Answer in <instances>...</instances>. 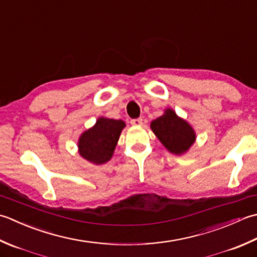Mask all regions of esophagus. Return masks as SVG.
<instances>
[{"label":"esophagus","instance_id":"1","mask_svg":"<svg viewBox=\"0 0 257 257\" xmlns=\"http://www.w3.org/2000/svg\"><path fill=\"white\" fill-rule=\"evenodd\" d=\"M133 125H142L143 124V119L142 118H136V119H132L130 121Z\"/></svg>","mask_w":257,"mask_h":257}]
</instances>
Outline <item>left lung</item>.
<instances>
[{
    "mask_svg": "<svg viewBox=\"0 0 257 257\" xmlns=\"http://www.w3.org/2000/svg\"><path fill=\"white\" fill-rule=\"evenodd\" d=\"M150 127L165 147L176 155L187 152L196 139L193 128L170 109L154 120Z\"/></svg>",
    "mask_w": 257,
    "mask_h": 257,
    "instance_id": "1",
    "label": "left lung"
}]
</instances>
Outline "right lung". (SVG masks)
Returning a JSON list of instances; mask_svg holds the SVG:
<instances>
[{
    "label": "right lung",
    "mask_w": 257,
    "mask_h": 257,
    "mask_svg": "<svg viewBox=\"0 0 257 257\" xmlns=\"http://www.w3.org/2000/svg\"><path fill=\"white\" fill-rule=\"evenodd\" d=\"M122 120L99 118L91 129L79 139V153L93 164H104L112 157L119 136L124 127Z\"/></svg>",
    "instance_id": "right-lung-1"
}]
</instances>
